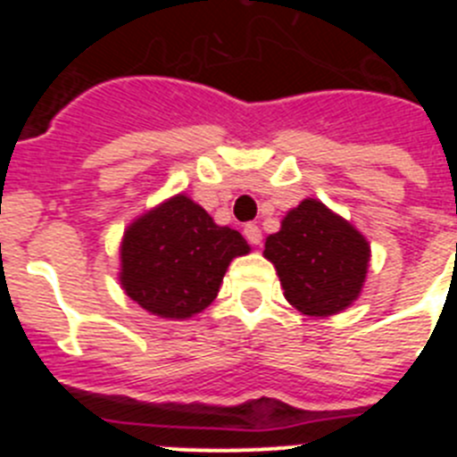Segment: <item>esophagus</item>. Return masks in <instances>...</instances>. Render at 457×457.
<instances>
[{"label": "esophagus", "instance_id": "obj_1", "mask_svg": "<svg viewBox=\"0 0 457 457\" xmlns=\"http://www.w3.org/2000/svg\"><path fill=\"white\" fill-rule=\"evenodd\" d=\"M242 233H245L249 245H261V242H263V233H261V228H258L256 224H247Z\"/></svg>", "mask_w": 457, "mask_h": 457}]
</instances>
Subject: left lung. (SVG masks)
Here are the masks:
<instances>
[{
  "mask_svg": "<svg viewBox=\"0 0 457 457\" xmlns=\"http://www.w3.org/2000/svg\"><path fill=\"white\" fill-rule=\"evenodd\" d=\"M286 300L304 316L327 318L348 309L364 288L370 247L350 221L304 199L265 240Z\"/></svg>",
  "mask_w": 457,
  "mask_h": 457,
  "instance_id": "8db88e82",
  "label": "left lung"
}]
</instances>
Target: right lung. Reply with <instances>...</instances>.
Returning a JSON list of instances; mask_svg holds the SVG:
<instances>
[{
	"instance_id": "1",
	"label": "right lung",
	"mask_w": 457,
	"mask_h": 457,
	"mask_svg": "<svg viewBox=\"0 0 457 457\" xmlns=\"http://www.w3.org/2000/svg\"><path fill=\"white\" fill-rule=\"evenodd\" d=\"M249 253L247 240L185 194L137 217L120 242V286L141 309L185 320L220 293L226 268Z\"/></svg>"
}]
</instances>
